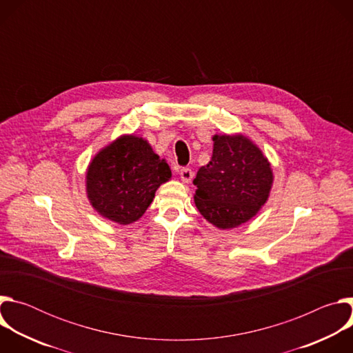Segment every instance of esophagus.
Segmentation results:
<instances>
[{"mask_svg":"<svg viewBox=\"0 0 353 353\" xmlns=\"http://www.w3.org/2000/svg\"><path fill=\"white\" fill-rule=\"evenodd\" d=\"M192 176H194V172L190 168H183L180 170V177L184 183H190L192 180Z\"/></svg>","mask_w":353,"mask_h":353,"instance_id":"1","label":"esophagus"}]
</instances>
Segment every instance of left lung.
<instances>
[{"label":"left lung","mask_w":353,"mask_h":353,"mask_svg":"<svg viewBox=\"0 0 353 353\" xmlns=\"http://www.w3.org/2000/svg\"><path fill=\"white\" fill-rule=\"evenodd\" d=\"M210 163L199 168L195 205L219 229L236 228L267 203L272 170L261 150L243 135H215Z\"/></svg>","instance_id":"left-lung-1"}]
</instances>
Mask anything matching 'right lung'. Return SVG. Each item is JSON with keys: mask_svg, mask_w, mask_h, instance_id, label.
<instances>
[{"mask_svg": "<svg viewBox=\"0 0 353 353\" xmlns=\"http://www.w3.org/2000/svg\"><path fill=\"white\" fill-rule=\"evenodd\" d=\"M170 177L166 161L159 159L143 138L124 135L92 159L86 192L100 215L128 225L143 215L159 185Z\"/></svg>", "mask_w": 353, "mask_h": 353, "instance_id": "1", "label": "right lung"}]
</instances>
